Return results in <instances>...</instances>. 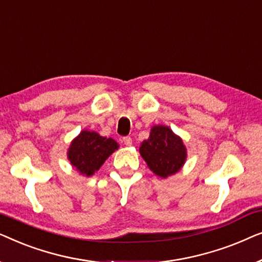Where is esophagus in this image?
I'll use <instances>...</instances> for the list:
<instances>
[{
  "mask_svg": "<svg viewBox=\"0 0 262 262\" xmlns=\"http://www.w3.org/2000/svg\"><path fill=\"white\" fill-rule=\"evenodd\" d=\"M123 142H124V144L126 145V146H131V145H132V139H131V137H124Z\"/></svg>",
  "mask_w": 262,
  "mask_h": 262,
  "instance_id": "obj_1",
  "label": "esophagus"
}]
</instances>
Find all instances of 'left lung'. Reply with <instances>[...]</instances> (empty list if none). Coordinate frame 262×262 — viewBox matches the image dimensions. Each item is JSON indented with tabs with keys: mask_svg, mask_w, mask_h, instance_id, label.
Returning a JSON list of instances; mask_svg holds the SVG:
<instances>
[{
	"mask_svg": "<svg viewBox=\"0 0 262 262\" xmlns=\"http://www.w3.org/2000/svg\"><path fill=\"white\" fill-rule=\"evenodd\" d=\"M139 154L149 169L162 179L177 174L187 160L182 138L166 125L151 127L149 138L141 143Z\"/></svg>",
	"mask_w": 262,
	"mask_h": 262,
	"instance_id": "left-lung-1",
	"label": "left lung"
}]
</instances>
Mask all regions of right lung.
Here are the masks:
<instances>
[{
    "instance_id": "right-lung-1",
    "label": "right lung",
    "mask_w": 262,
    "mask_h": 262,
    "mask_svg": "<svg viewBox=\"0 0 262 262\" xmlns=\"http://www.w3.org/2000/svg\"><path fill=\"white\" fill-rule=\"evenodd\" d=\"M118 149L119 144L113 138L102 137L95 131L82 130L71 141L67 156L71 167L78 173L92 177Z\"/></svg>"
}]
</instances>
